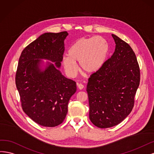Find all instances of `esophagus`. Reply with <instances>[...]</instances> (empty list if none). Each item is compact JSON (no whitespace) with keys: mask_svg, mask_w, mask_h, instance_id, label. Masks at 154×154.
Segmentation results:
<instances>
[{"mask_svg":"<svg viewBox=\"0 0 154 154\" xmlns=\"http://www.w3.org/2000/svg\"><path fill=\"white\" fill-rule=\"evenodd\" d=\"M77 86L78 88H79L80 90H82V89H84V85H82V84H79V83H77Z\"/></svg>","mask_w":154,"mask_h":154,"instance_id":"34e87169","label":"esophagus"}]
</instances>
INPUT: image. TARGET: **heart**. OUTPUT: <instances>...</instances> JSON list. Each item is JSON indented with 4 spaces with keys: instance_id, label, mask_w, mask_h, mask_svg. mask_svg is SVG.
Returning <instances> with one entry per match:
<instances>
[{
    "instance_id": "obj_1",
    "label": "heart",
    "mask_w": 154,
    "mask_h": 154,
    "mask_svg": "<svg viewBox=\"0 0 154 154\" xmlns=\"http://www.w3.org/2000/svg\"><path fill=\"white\" fill-rule=\"evenodd\" d=\"M109 51V43L102 36L81 38L70 48L68 55L63 57L62 63L70 77L77 75V63H79L82 71L87 73H94L100 70L105 63Z\"/></svg>"
}]
</instances>
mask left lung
<instances>
[{"label": "left lung", "mask_w": 154, "mask_h": 154, "mask_svg": "<svg viewBox=\"0 0 154 154\" xmlns=\"http://www.w3.org/2000/svg\"><path fill=\"white\" fill-rule=\"evenodd\" d=\"M115 51L98 72L88 79L91 122L105 128L117 125L132 110L140 85V72L131 46L115 34Z\"/></svg>", "instance_id": "obj_1"}]
</instances>
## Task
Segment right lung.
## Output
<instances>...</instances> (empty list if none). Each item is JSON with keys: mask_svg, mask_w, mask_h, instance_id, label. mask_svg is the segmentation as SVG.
Here are the masks:
<instances>
[{"mask_svg": "<svg viewBox=\"0 0 154 154\" xmlns=\"http://www.w3.org/2000/svg\"><path fill=\"white\" fill-rule=\"evenodd\" d=\"M68 35L66 31L44 33L23 49L19 59L15 81L23 111L43 127L64 121L77 90L76 82L59 70Z\"/></svg>", "mask_w": 154, "mask_h": 154, "instance_id": "right-lung-1", "label": "right lung"}]
</instances>
